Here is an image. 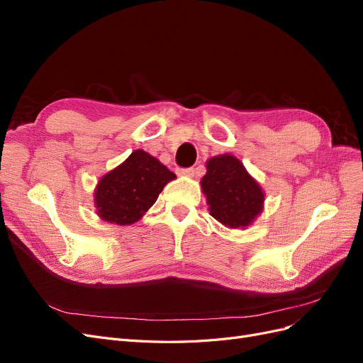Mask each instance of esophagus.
<instances>
[{
	"mask_svg": "<svg viewBox=\"0 0 363 363\" xmlns=\"http://www.w3.org/2000/svg\"><path fill=\"white\" fill-rule=\"evenodd\" d=\"M180 175H186V177H194L195 169L194 168H184V169H179Z\"/></svg>",
	"mask_w": 363,
	"mask_h": 363,
	"instance_id": "34e87169",
	"label": "esophagus"
}]
</instances>
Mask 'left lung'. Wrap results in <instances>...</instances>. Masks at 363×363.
I'll return each mask as SVG.
<instances>
[{
	"mask_svg": "<svg viewBox=\"0 0 363 363\" xmlns=\"http://www.w3.org/2000/svg\"><path fill=\"white\" fill-rule=\"evenodd\" d=\"M201 189L211 213L227 228H247L263 212L265 192L244 163L233 155L213 156L206 162Z\"/></svg>",
	"mask_w": 363,
	"mask_h": 363,
	"instance_id": "left-lung-1",
	"label": "left lung"
}]
</instances>
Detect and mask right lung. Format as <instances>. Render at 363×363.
Segmentation results:
<instances>
[{"label":"right lung","mask_w":363,"mask_h":363,"mask_svg":"<svg viewBox=\"0 0 363 363\" xmlns=\"http://www.w3.org/2000/svg\"><path fill=\"white\" fill-rule=\"evenodd\" d=\"M175 179L163 163L144 150H135L96 183L94 203L103 221L116 225L138 223Z\"/></svg>","instance_id":"1"}]
</instances>
